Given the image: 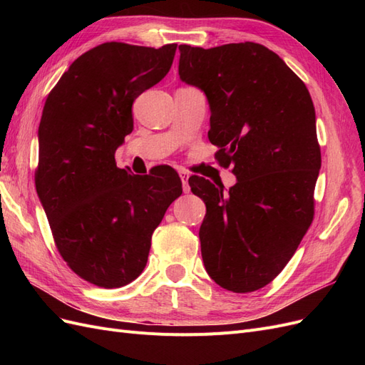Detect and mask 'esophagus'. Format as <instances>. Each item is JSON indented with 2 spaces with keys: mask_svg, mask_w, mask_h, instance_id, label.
<instances>
[{
  "mask_svg": "<svg viewBox=\"0 0 365 365\" xmlns=\"http://www.w3.org/2000/svg\"><path fill=\"white\" fill-rule=\"evenodd\" d=\"M180 176H181V181H182V190H184V193H189V192H190V185H189V172L180 170Z\"/></svg>",
  "mask_w": 365,
  "mask_h": 365,
  "instance_id": "1",
  "label": "esophagus"
}]
</instances>
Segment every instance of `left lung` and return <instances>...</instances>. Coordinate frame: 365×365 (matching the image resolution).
Wrapping results in <instances>:
<instances>
[{
  "mask_svg": "<svg viewBox=\"0 0 365 365\" xmlns=\"http://www.w3.org/2000/svg\"><path fill=\"white\" fill-rule=\"evenodd\" d=\"M178 70L205 93L215 158L237 178L227 195L202 176L189 178L207 207L205 269L224 289L257 291L283 271L314 219L322 150L311 94L256 42L208 50L184 43Z\"/></svg>",
  "mask_w": 365,
  "mask_h": 365,
  "instance_id": "obj_1",
  "label": "left lung"
}]
</instances>
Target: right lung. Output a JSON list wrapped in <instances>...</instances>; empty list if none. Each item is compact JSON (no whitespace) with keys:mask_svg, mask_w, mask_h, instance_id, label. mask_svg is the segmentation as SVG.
Returning <instances> with one entry per match:
<instances>
[{"mask_svg":"<svg viewBox=\"0 0 365 365\" xmlns=\"http://www.w3.org/2000/svg\"><path fill=\"white\" fill-rule=\"evenodd\" d=\"M175 51L176 43H101L70 65L43 105L36 192L62 259L98 288L138 277L152 233L182 193L170 165L140 176L114 158L134 129L132 103L169 73Z\"/></svg>","mask_w":365,"mask_h":365,"instance_id":"1","label":"right lung"}]
</instances>
